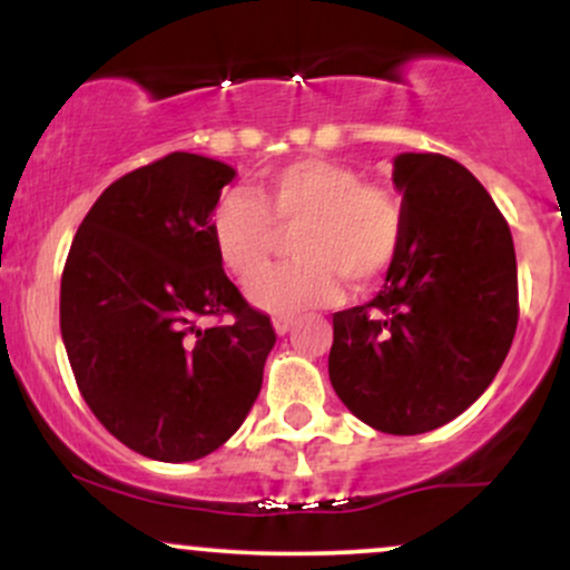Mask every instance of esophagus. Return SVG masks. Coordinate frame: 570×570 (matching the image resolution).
<instances>
[{
	"label": "esophagus",
	"mask_w": 570,
	"mask_h": 570,
	"mask_svg": "<svg viewBox=\"0 0 570 570\" xmlns=\"http://www.w3.org/2000/svg\"><path fill=\"white\" fill-rule=\"evenodd\" d=\"M294 326V318L292 316H276L273 318V330L278 332V335H286V332H289Z\"/></svg>",
	"instance_id": "obj_1"
}]
</instances>
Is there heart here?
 <instances>
[{
  "label": "heart",
  "mask_w": 570,
  "mask_h": 570,
  "mask_svg": "<svg viewBox=\"0 0 570 570\" xmlns=\"http://www.w3.org/2000/svg\"><path fill=\"white\" fill-rule=\"evenodd\" d=\"M278 229L298 230L293 253L301 259L261 274ZM212 235L233 276L246 281L261 274L246 286L254 305L276 316H297L330 305L343 278L356 289L375 284L402 244V212L389 189L364 185L356 168L303 158L265 174L257 198L222 195Z\"/></svg>",
  "instance_id": "b5f03b06"
}]
</instances>
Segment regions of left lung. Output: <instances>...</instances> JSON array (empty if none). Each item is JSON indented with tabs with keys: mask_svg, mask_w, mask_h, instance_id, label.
<instances>
[{
	"mask_svg": "<svg viewBox=\"0 0 570 570\" xmlns=\"http://www.w3.org/2000/svg\"><path fill=\"white\" fill-rule=\"evenodd\" d=\"M402 244L383 289L332 316L330 381L358 421L423 434L493 383L514 340L512 233L488 189L436 153L394 160Z\"/></svg>",
	"mask_w": 570,
	"mask_h": 570,
	"instance_id": "obj_1",
	"label": "left lung"
}]
</instances>
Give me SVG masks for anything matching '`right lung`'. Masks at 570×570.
Here are the masks:
<instances>
[{
  "label": "right lung",
  "mask_w": 570,
  "mask_h": 570,
  "mask_svg": "<svg viewBox=\"0 0 570 570\" xmlns=\"http://www.w3.org/2000/svg\"><path fill=\"white\" fill-rule=\"evenodd\" d=\"M235 171L171 153L112 181L71 240L61 337L90 412L126 448L179 463L222 448L263 389L271 316L225 276L212 214ZM233 315L205 330L200 317Z\"/></svg>",
  "instance_id": "obj_1"
}]
</instances>
